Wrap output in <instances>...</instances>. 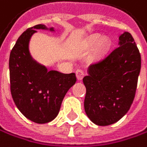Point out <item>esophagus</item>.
Listing matches in <instances>:
<instances>
[{"label":"esophagus","instance_id":"obj_1","mask_svg":"<svg viewBox=\"0 0 147 147\" xmlns=\"http://www.w3.org/2000/svg\"><path fill=\"white\" fill-rule=\"evenodd\" d=\"M76 76H77V79L78 81H80V80H82V78L84 76V72L83 70H81V69H78L76 71Z\"/></svg>","mask_w":147,"mask_h":147}]
</instances>
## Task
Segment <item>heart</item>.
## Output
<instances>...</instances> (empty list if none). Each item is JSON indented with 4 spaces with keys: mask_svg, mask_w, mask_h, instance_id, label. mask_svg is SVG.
<instances>
[{
    "mask_svg": "<svg viewBox=\"0 0 147 147\" xmlns=\"http://www.w3.org/2000/svg\"><path fill=\"white\" fill-rule=\"evenodd\" d=\"M111 45V39L108 37H103L100 34H94L89 37L86 41V46L88 47L92 48L96 47L92 55L93 60H99L104 55H106L110 49Z\"/></svg>",
    "mask_w": 147,
    "mask_h": 147,
    "instance_id": "b5f03b06",
    "label": "heart"
}]
</instances>
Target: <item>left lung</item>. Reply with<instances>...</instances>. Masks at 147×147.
Wrapping results in <instances>:
<instances>
[{
	"label": "left lung",
	"mask_w": 147,
	"mask_h": 147,
	"mask_svg": "<svg viewBox=\"0 0 147 147\" xmlns=\"http://www.w3.org/2000/svg\"><path fill=\"white\" fill-rule=\"evenodd\" d=\"M141 68V57L131 34L119 35L118 47L100 63L87 69L84 111L95 124L119 121L133 102Z\"/></svg>",
	"instance_id": "left-lung-1"
}]
</instances>
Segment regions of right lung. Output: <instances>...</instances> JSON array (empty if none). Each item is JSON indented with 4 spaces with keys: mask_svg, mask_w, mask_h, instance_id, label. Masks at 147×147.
<instances>
[{
    "mask_svg": "<svg viewBox=\"0 0 147 147\" xmlns=\"http://www.w3.org/2000/svg\"><path fill=\"white\" fill-rule=\"evenodd\" d=\"M37 30L55 32L54 27L38 24L18 38L9 55L10 91L19 111L36 123H47L58 115L64 96L75 84V73L63 74L38 63L30 52V41Z\"/></svg>",
    "mask_w": 147,
    "mask_h": 147,
    "instance_id": "add662e5",
    "label": "right lung"
}]
</instances>
